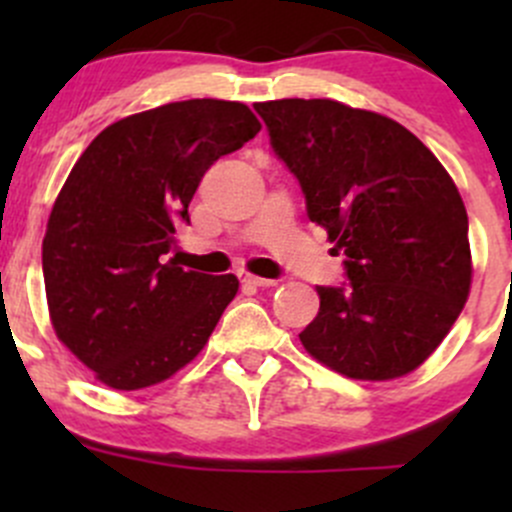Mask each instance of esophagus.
<instances>
[{
	"label": "esophagus",
	"mask_w": 512,
	"mask_h": 512,
	"mask_svg": "<svg viewBox=\"0 0 512 512\" xmlns=\"http://www.w3.org/2000/svg\"><path fill=\"white\" fill-rule=\"evenodd\" d=\"M240 280L245 282V285H252V287H272V285H275V280H267V277L250 275V272H240Z\"/></svg>",
	"instance_id": "obj_1"
}]
</instances>
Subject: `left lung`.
Instances as JSON below:
<instances>
[{
  "mask_svg": "<svg viewBox=\"0 0 512 512\" xmlns=\"http://www.w3.org/2000/svg\"><path fill=\"white\" fill-rule=\"evenodd\" d=\"M312 223L344 255L347 282L317 287L299 339L349 379L421 366L471 289L468 215L438 158L401 123L329 98L255 103Z\"/></svg>",
  "mask_w": 512,
  "mask_h": 512,
  "instance_id": "obj_1",
  "label": "left lung"
}]
</instances>
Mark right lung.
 I'll use <instances>...</instances> for the list:
<instances>
[{
	"instance_id": "1",
	"label": "right lung",
	"mask_w": 512,
	"mask_h": 512,
	"mask_svg": "<svg viewBox=\"0 0 512 512\" xmlns=\"http://www.w3.org/2000/svg\"><path fill=\"white\" fill-rule=\"evenodd\" d=\"M237 101L190 98L103 128L71 168L41 245L54 332L98 381L136 391L193 361L235 275L165 260L205 170L260 131Z\"/></svg>"
}]
</instances>
